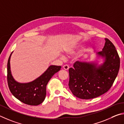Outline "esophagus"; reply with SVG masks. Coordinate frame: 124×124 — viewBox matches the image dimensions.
I'll return each instance as SVG.
<instances>
[{
    "instance_id": "1",
    "label": "esophagus",
    "mask_w": 124,
    "mask_h": 124,
    "mask_svg": "<svg viewBox=\"0 0 124 124\" xmlns=\"http://www.w3.org/2000/svg\"><path fill=\"white\" fill-rule=\"evenodd\" d=\"M63 68H64V70H69V66L68 65L65 64L63 66Z\"/></svg>"
}]
</instances>
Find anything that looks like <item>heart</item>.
I'll use <instances>...</instances> for the list:
<instances>
[{
	"label": "heart",
	"mask_w": 124,
	"mask_h": 124,
	"mask_svg": "<svg viewBox=\"0 0 124 124\" xmlns=\"http://www.w3.org/2000/svg\"><path fill=\"white\" fill-rule=\"evenodd\" d=\"M67 52H68L69 54H71L74 53L75 51V49H69V50H68V51H67ZM62 58H64V56H62Z\"/></svg>",
	"instance_id": "1"
}]
</instances>
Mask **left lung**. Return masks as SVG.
I'll return each instance as SVG.
<instances>
[{
    "instance_id": "obj_1",
    "label": "left lung",
    "mask_w": 124,
    "mask_h": 124,
    "mask_svg": "<svg viewBox=\"0 0 124 124\" xmlns=\"http://www.w3.org/2000/svg\"><path fill=\"white\" fill-rule=\"evenodd\" d=\"M102 51L97 55L104 58L97 65L94 62H75L69 69V86L75 96L82 99H92L105 94L111 88L120 68V58L116 47L105 39Z\"/></svg>"
}]
</instances>
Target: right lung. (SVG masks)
I'll use <instances>...</instances> for the list:
<instances>
[{
  "label": "right lung",
  "mask_w": 124,
  "mask_h": 124,
  "mask_svg": "<svg viewBox=\"0 0 124 124\" xmlns=\"http://www.w3.org/2000/svg\"><path fill=\"white\" fill-rule=\"evenodd\" d=\"M11 54L8 59L7 69L8 83L11 93L24 103L30 106L40 105L45 99L47 83L62 67L51 65L42 75L34 81L27 83H18L13 78L11 72L10 60Z\"/></svg>",
  "instance_id": "obj_1"
}]
</instances>
